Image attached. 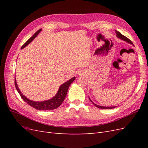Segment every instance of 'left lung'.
Here are the masks:
<instances>
[{
	"label": "left lung",
	"mask_w": 148,
	"mask_h": 148,
	"mask_svg": "<svg viewBox=\"0 0 148 148\" xmlns=\"http://www.w3.org/2000/svg\"><path fill=\"white\" fill-rule=\"evenodd\" d=\"M115 33H116V36H117V37L118 38H119L120 39H122V40H123V41H125V42H128V43H129V44H132V45H133V46H134L133 45V42L130 41V40L128 38H127V37H125V36H123V35H122V34H121L120 32H119L118 31H115ZM89 100L91 101V102L92 103V104L95 105L96 107H97V108H99V109H114V108H115V107H116L117 106H113V107H106V106H99V105H97V104H96L95 103H94L92 101H91V99H90V97H89Z\"/></svg>",
	"instance_id": "left-lung-1"
}]
</instances>
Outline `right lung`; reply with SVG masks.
<instances>
[{
  "instance_id": "right-lung-1",
  "label": "right lung",
  "mask_w": 148,
  "mask_h": 148,
  "mask_svg": "<svg viewBox=\"0 0 148 148\" xmlns=\"http://www.w3.org/2000/svg\"><path fill=\"white\" fill-rule=\"evenodd\" d=\"M42 31V29H39L37 32H36L34 34L33 36L32 37H31L27 41H26L23 46L21 47V49L27 46L28 44L34 40V39L37 36L38 34L41 32ZM75 79V77L71 78L69 81L65 82L64 83L60 85L59 90H58L56 95L53 96L51 99L46 100V101H33L29 99L28 98L26 97L25 95H23L22 92L20 91V89L18 86L16 78H15V85L17 91L18 92L21 97L28 104L31 106L33 108L39 110H53L57 109V107H59L62 103L64 102L65 98L66 96L67 91H68L70 85L71 84L74 80Z\"/></svg>"
}]
</instances>
